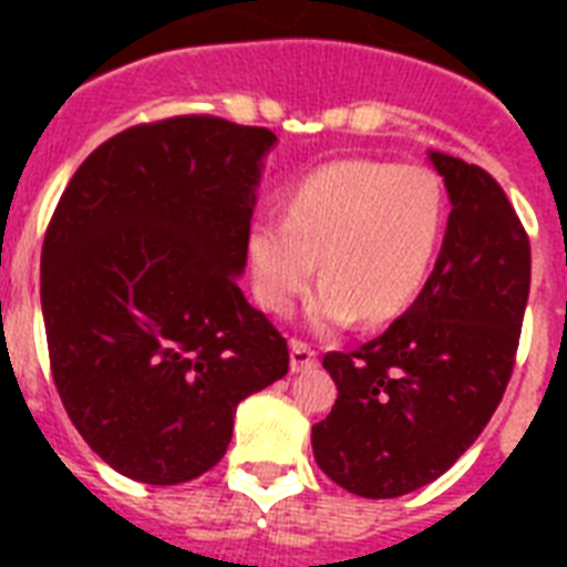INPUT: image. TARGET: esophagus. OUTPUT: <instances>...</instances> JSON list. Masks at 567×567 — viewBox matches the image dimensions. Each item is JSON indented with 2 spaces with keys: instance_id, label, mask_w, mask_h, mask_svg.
I'll use <instances>...</instances> for the list:
<instances>
[{
  "instance_id": "esophagus-1",
  "label": "esophagus",
  "mask_w": 567,
  "mask_h": 567,
  "mask_svg": "<svg viewBox=\"0 0 567 567\" xmlns=\"http://www.w3.org/2000/svg\"><path fill=\"white\" fill-rule=\"evenodd\" d=\"M318 368V353L306 341H291V371L302 373Z\"/></svg>"
}]
</instances>
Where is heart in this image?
Wrapping results in <instances>:
<instances>
[{
	"mask_svg": "<svg viewBox=\"0 0 567 567\" xmlns=\"http://www.w3.org/2000/svg\"><path fill=\"white\" fill-rule=\"evenodd\" d=\"M444 229V190L426 167L347 158L302 176L285 217L247 231L249 285L261 309L288 315L318 274L309 302L318 329L379 327L403 315L430 279Z\"/></svg>",
	"mask_w": 567,
	"mask_h": 567,
	"instance_id": "1",
	"label": "heart"
}]
</instances>
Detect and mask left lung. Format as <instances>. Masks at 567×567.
Here are the masks:
<instances>
[{
  "mask_svg": "<svg viewBox=\"0 0 567 567\" xmlns=\"http://www.w3.org/2000/svg\"><path fill=\"white\" fill-rule=\"evenodd\" d=\"M450 217L405 315L353 353H327L338 400L311 426L320 471L371 501L439 480L501 405L529 297V238L497 182L430 153Z\"/></svg>",
  "mask_w": 567,
  "mask_h": 567,
  "instance_id": "obj_1",
  "label": "left lung"
}]
</instances>
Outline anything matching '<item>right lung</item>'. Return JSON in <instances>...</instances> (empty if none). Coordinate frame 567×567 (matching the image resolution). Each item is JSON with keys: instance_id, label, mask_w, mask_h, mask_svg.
<instances>
[{"instance_id": "obj_1", "label": "right lung", "mask_w": 567, "mask_h": 567, "mask_svg": "<svg viewBox=\"0 0 567 567\" xmlns=\"http://www.w3.org/2000/svg\"><path fill=\"white\" fill-rule=\"evenodd\" d=\"M270 128L171 117L96 146L40 256L49 364L70 421L128 480L179 485L223 458L240 400L288 344L238 288Z\"/></svg>"}]
</instances>
